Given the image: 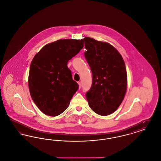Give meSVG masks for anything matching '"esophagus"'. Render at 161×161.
<instances>
[{
  "mask_svg": "<svg viewBox=\"0 0 161 161\" xmlns=\"http://www.w3.org/2000/svg\"><path fill=\"white\" fill-rule=\"evenodd\" d=\"M78 85H79V88L80 89V88H81V83H80V82H78Z\"/></svg>",
  "mask_w": 161,
  "mask_h": 161,
  "instance_id": "esophagus-1",
  "label": "esophagus"
}]
</instances>
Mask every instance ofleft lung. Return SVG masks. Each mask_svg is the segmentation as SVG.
<instances>
[{"label":"left lung","instance_id":"1","mask_svg":"<svg viewBox=\"0 0 161 161\" xmlns=\"http://www.w3.org/2000/svg\"><path fill=\"white\" fill-rule=\"evenodd\" d=\"M84 56L92 72V84L86 97L92 110L101 116L116 111L127 91V76L121 55L110 44L85 37Z\"/></svg>","mask_w":161,"mask_h":161}]
</instances>
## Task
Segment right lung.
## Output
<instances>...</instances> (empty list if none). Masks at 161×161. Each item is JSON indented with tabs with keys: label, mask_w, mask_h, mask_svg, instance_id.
I'll use <instances>...</instances> for the list:
<instances>
[{
	"label": "right lung",
	"mask_w": 161,
	"mask_h": 161,
	"mask_svg": "<svg viewBox=\"0 0 161 161\" xmlns=\"http://www.w3.org/2000/svg\"><path fill=\"white\" fill-rule=\"evenodd\" d=\"M83 46V39L58 40L43 46L33 58L28 87L33 101L44 114L56 116L69 106L78 84L67 64Z\"/></svg>",
	"instance_id": "obj_1"
}]
</instances>
